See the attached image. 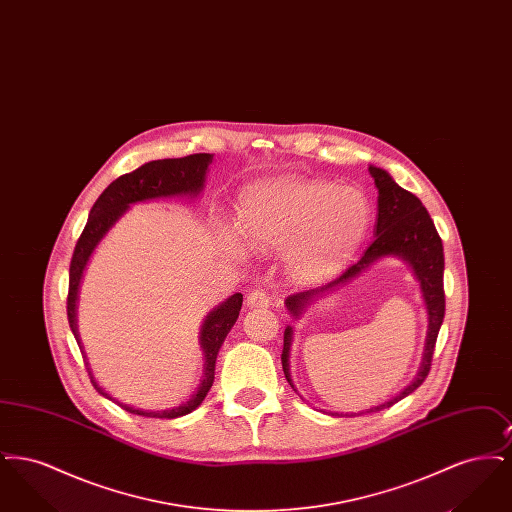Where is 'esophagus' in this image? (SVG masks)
<instances>
[{
  "instance_id": "esophagus-1",
  "label": "esophagus",
  "mask_w": 512,
  "mask_h": 512,
  "mask_svg": "<svg viewBox=\"0 0 512 512\" xmlns=\"http://www.w3.org/2000/svg\"><path fill=\"white\" fill-rule=\"evenodd\" d=\"M270 299H268L267 292L263 290H253V292L247 293V307H268Z\"/></svg>"
}]
</instances>
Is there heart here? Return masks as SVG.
Listing matches in <instances>:
<instances>
[{
	"label": "heart",
	"instance_id": "heart-1",
	"mask_svg": "<svg viewBox=\"0 0 512 512\" xmlns=\"http://www.w3.org/2000/svg\"><path fill=\"white\" fill-rule=\"evenodd\" d=\"M370 219L365 194L353 186L282 176L245 192L238 232L261 251L282 249L293 278L328 276L363 238Z\"/></svg>",
	"mask_w": 512,
	"mask_h": 512
}]
</instances>
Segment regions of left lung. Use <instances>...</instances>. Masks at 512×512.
I'll return each mask as SVG.
<instances>
[{"mask_svg": "<svg viewBox=\"0 0 512 512\" xmlns=\"http://www.w3.org/2000/svg\"><path fill=\"white\" fill-rule=\"evenodd\" d=\"M370 176L374 178V186L378 190V217L374 226V240L366 247L363 257L343 270L340 276L320 288L307 290V292L293 293L286 299V309L293 318H299L309 305H313L318 297L326 293L336 292L341 286L349 284L357 276H361L366 268L374 265L380 259L395 257L407 263L413 270V276L420 286L422 301L426 307L428 317V330L426 341L422 351V361L418 366V372L413 382L403 391H399L390 401H384L376 407H370L359 413H345V416L353 414L376 413L382 409H388L393 403L401 401L409 393H413L428 376L434 347L438 340L439 328L445 315V293H443V245L439 238L438 230L434 226V220L430 219L426 207L416 195L403 190L388 171L370 165ZM293 328L288 326L284 332V351H282V368L286 374V380L290 382L293 390L292 372H290V349H292ZM297 391V390H295ZM332 416H340V413H332Z\"/></svg>", "mask_w": 512, "mask_h": 512, "instance_id": "left-lung-1", "label": "left lung"}]
</instances>
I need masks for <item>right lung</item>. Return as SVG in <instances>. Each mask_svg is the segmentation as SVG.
Returning a JSON list of instances; mask_svg holds the SVG:
<instances>
[{
    "instance_id": "obj_1",
    "label": "right lung",
    "mask_w": 512,
    "mask_h": 512,
    "mask_svg": "<svg viewBox=\"0 0 512 512\" xmlns=\"http://www.w3.org/2000/svg\"><path fill=\"white\" fill-rule=\"evenodd\" d=\"M211 163H213L211 153H195V155L180 157V159L149 161L140 169L119 176L115 182H111L103 190V194L99 195L98 201L94 203V207L90 211L88 222L82 230V236L76 242L71 270H69L67 317H69V326L73 330L74 340L84 355V361H86V353H84V345H82L80 334H78V317H76L78 290H80L84 270L88 267L90 257L96 251L99 242L124 217V213L136 203H146V201H155V199H171V197H180V199L182 197L184 199L199 197L205 188V178H207V171H209ZM242 301H244V295L234 293L219 303L213 311H209V315L203 320L201 330H199V345L203 351V376H201V384L197 391L182 405L172 407V409L151 411V409H140V407L121 403L119 399L111 397V393H107L99 386L98 382L94 380L92 368L88 366V374L92 378L94 388L103 397L121 405L124 411L147 416V418H178V416L192 413L203 403L205 395L213 386L217 355H219L220 347L226 340L228 332L232 330V326L238 320Z\"/></svg>"
}]
</instances>
